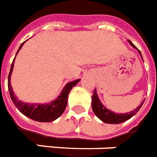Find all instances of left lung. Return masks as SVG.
I'll use <instances>...</instances> for the list:
<instances>
[{"label": "left lung", "instance_id": "obj_1", "mask_svg": "<svg viewBox=\"0 0 157 157\" xmlns=\"http://www.w3.org/2000/svg\"><path fill=\"white\" fill-rule=\"evenodd\" d=\"M128 42H129V44H131L134 48H136V49L137 50L138 52H139L140 55V57L143 59L141 53L140 52V50L138 49V48H136L130 40H128ZM144 102V100L142 101V103L140 104L138 107H136V109H135L134 110H132V111L129 112V113H114V112L108 109L105 106H104V105L101 103V101H100V99H99L98 95H97V90H96V89L94 90V93H93V97H92V108H93V111L94 112L96 116H97L101 121H103L104 123L112 124H117L123 123L124 121L129 120L131 117H132L134 115L136 114V113L139 111L140 109L142 107Z\"/></svg>", "mask_w": 157, "mask_h": 157}]
</instances>
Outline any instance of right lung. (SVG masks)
Wrapping results in <instances>:
<instances>
[{
	"label": "right lung",
	"instance_id": "1",
	"mask_svg": "<svg viewBox=\"0 0 157 157\" xmlns=\"http://www.w3.org/2000/svg\"><path fill=\"white\" fill-rule=\"evenodd\" d=\"M25 42H23L21 44L19 49L17 52L16 56L17 55L20 49L22 48V46L25 44ZM15 58L16 56L14 57L13 60L11 68H10V72H9V76H8V88H9L10 97H11L13 103L14 104L16 108L22 114H24L27 117L33 120V121H39V122H52V121H54L55 120L57 119L59 117L62 115V113L65 110L67 103H68V94L70 93L71 89L74 86H76V84L81 81V79H77V80H75V81L67 83L65 86L61 90V92H60V94L54 101L44 104H33L23 102V101H20L19 99L17 98V97L15 95V93H13V88L11 86V82H10L12 72H13V69Z\"/></svg>",
	"mask_w": 157,
	"mask_h": 157
}]
</instances>
